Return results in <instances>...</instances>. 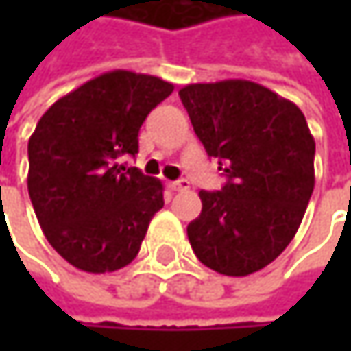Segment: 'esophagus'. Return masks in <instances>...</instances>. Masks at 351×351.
I'll return each mask as SVG.
<instances>
[{
  "label": "esophagus",
  "mask_w": 351,
  "mask_h": 351,
  "mask_svg": "<svg viewBox=\"0 0 351 351\" xmlns=\"http://www.w3.org/2000/svg\"><path fill=\"white\" fill-rule=\"evenodd\" d=\"M189 186H191V182H189L186 178H180V180L171 182V189H173V191H189Z\"/></svg>",
  "instance_id": "1"
}]
</instances>
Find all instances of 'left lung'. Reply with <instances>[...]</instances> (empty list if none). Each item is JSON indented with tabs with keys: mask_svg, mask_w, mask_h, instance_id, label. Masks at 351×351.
Returning a JSON list of instances; mask_svg holds the SVG:
<instances>
[{
	"mask_svg": "<svg viewBox=\"0 0 351 351\" xmlns=\"http://www.w3.org/2000/svg\"><path fill=\"white\" fill-rule=\"evenodd\" d=\"M197 138L219 158L221 191H201L186 228L195 256L226 276L262 270L295 238L315 186V140L303 111L244 81L193 83L178 91Z\"/></svg>",
	"mask_w": 351,
	"mask_h": 351,
	"instance_id": "1",
	"label": "left lung"
}]
</instances>
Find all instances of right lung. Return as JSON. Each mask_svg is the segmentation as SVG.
I'll return each mask as SVG.
<instances>
[{
  "mask_svg": "<svg viewBox=\"0 0 351 351\" xmlns=\"http://www.w3.org/2000/svg\"><path fill=\"white\" fill-rule=\"evenodd\" d=\"M175 91L160 77L109 71L46 109L28 140V193L50 245L75 268L128 266L162 209V182L125 167L146 115Z\"/></svg>",
  "mask_w": 351,
  "mask_h": 351,
  "instance_id": "1",
  "label": "right lung"
}]
</instances>
